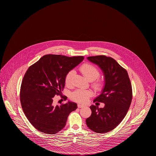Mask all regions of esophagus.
Masks as SVG:
<instances>
[{"mask_svg": "<svg viewBox=\"0 0 156 156\" xmlns=\"http://www.w3.org/2000/svg\"><path fill=\"white\" fill-rule=\"evenodd\" d=\"M77 107H78V108H82V107H84V105H82V104H78Z\"/></svg>", "mask_w": 156, "mask_h": 156, "instance_id": "obj_1", "label": "esophagus"}]
</instances>
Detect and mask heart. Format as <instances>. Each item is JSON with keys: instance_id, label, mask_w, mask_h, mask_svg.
Here are the masks:
<instances>
[{"instance_id": "b5f03b06", "label": "heart", "mask_w": 156, "mask_h": 156, "mask_svg": "<svg viewBox=\"0 0 156 156\" xmlns=\"http://www.w3.org/2000/svg\"><path fill=\"white\" fill-rule=\"evenodd\" d=\"M80 70L83 74L90 81H93L96 80L100 75L98 69L89 63L83 64L80 66ZM74 74L73 70H71L67 72L65 78V82L66 85H69L71 83ZM92 86L94 90L101 91L104 87V83L101 80L98 79L92 83ZM91 96V93L89 90L79 89L76 90L72 93L71 98L76 101L84 103L87 101L88 99Z\"/></svg>"}]
</instances>
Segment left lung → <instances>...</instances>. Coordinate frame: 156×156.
<instances>
[{"label":"left lung","mask_w":156,"mask_h":156,"mask_svg":"<svg viewBox=\"0 0 156 156\" xmlns=\"http://www.w3.org/2000/svg\"><path fill=\"white\" fill-rule=\"evenodd\" d=\"M103 70L105 86L101 94L93 101L105 103L103 108L91 105V115L87 126L97 133H106L115 129L127 114L133 98L131 82L126 70L114 58L100 55L87 58Z\"/></svg>","instance_id":"obj_1"}]
</instances>
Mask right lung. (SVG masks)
<instances>
[{
  "label": "right lung",
  "instance_id": "add662e5",
  "mask_svg": "<svg viewBox=\"0 0 156 156\" xmlns=\"http://www.w3.org/2000/svg\"><path fill=\"white\" fill-rule=\"evenodd\" d=\"M84 59L83 56L67 57L46 55L30 66L23 78L20 100L26 117L41 132L55 134L62 130L69 114L77 104L68 101L54 106L55 95L61 96L65 76ZM66 100L67 97H62Z\"/></svg>",
  "mask_w": 156,
  "mask_h": 156
}]
</instances>
